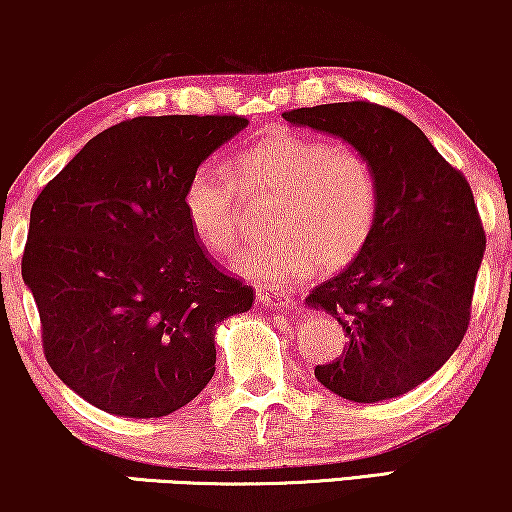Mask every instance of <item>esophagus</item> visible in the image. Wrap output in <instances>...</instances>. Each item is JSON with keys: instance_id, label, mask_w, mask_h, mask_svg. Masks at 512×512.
Listing matches in <instances>:
<instances>
[{"instance_id": "1", "label": "esophagus", "mask_w": 512, "mask_h": 512, "mask_svg": "<svg viewBox=\"0 0 512 512\" xmlns=\"http://www.w3.org/2000/svg\"><path fill=\"white\" fill-rule=\"evenodd\" d=\"M258 303H268V305H275V307H293V305H296V300H293L289 293H277V291L261 289V291H258Z\"/></svg>"}]
</instances>
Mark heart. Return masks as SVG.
<instances>
[{"mask_svg": "<svg viewBox=\"0 0 512 512\" xmlns=\"http://www.w3.org/2000/svg\"><path fill=\"white\" fill-rule=\"evenodd\" d=\"M244 195L272 198L270 237L237 258V270L265 286L345 268L366 249L380 214V174L366 151L282 130L235 156L195 167L184 212L212 254H230L244 233Z\"/></svg>", "mask_w": 512, "mask_h": 512, "instance_id": "obj_1", "label": "heart"}]
</instances>
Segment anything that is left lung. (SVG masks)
<instances>
[{
    "label": "left lung",
    "mask_w": 512,
    "mask_h": 512,
    "mask_svg": "<svg viewBox=\"0 0 512 512\" xmlns=\"http://www.w3.org/2000/svg\"><path fill=\"white\" fill-rule=\"evenodd\" d=\"M282 116L366 151L380 174L366 249L305 298L338 319L347 338L342 356L314 377L354 403L401 396L429 380L468 331L485 254L471 186L415 123L382 104L335 102Z\"/></svg>",
    "instance_id": "left-lung-1"
}]
</instances>
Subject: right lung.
I'll return each instance as SVG.
<instances>
[{
	"instance_id": "right-lung-1",
	"label": "right lung",
	"mask_w": 512,
	"mask_h": 512,
	"mask_svg": "<svg viewBox=\"0 0 512 512\" xmlns=\"http://www.w3.org/2000/svg\"><path fill=\"white\" fill-rule=\"evenodd\" d=\"M244 116H137L90 139L34 200L23 279L48 366L118 417H165L214 375L216 324L254 289L216 268L191 230L195 167Z\"/></svg>"
}]
</instances>
